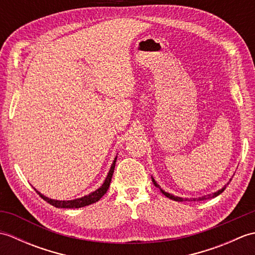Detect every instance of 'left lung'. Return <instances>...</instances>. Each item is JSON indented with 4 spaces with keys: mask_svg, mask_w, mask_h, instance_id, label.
I'll return each instance as SVG.
<instances>
[{
    "mask_svg": "<svg viewBox=\"0 0 255 255\" xmlns=\"http://www.w3.org/2000/svg\"><path fill=\"white\" fill-rule=\"evenodd\" d=\"M230 181H231V180H230ZM152 182H153V184H154V185H155L156 187H159V188H160V191L162 192V194H163L164 196H166L167 198H170V199L175 200V202H184V200H187V198H183V197L174 196V195H172V194H170V193H167V192L163 191V189H162V188L159 186V184L156 183V181L154 180L153 177H152ZM228 184H229V183H227V185H228ZM227 185H225L223 188L219 189V191H217V192H215V193H211V194H208V195H206V196H203V197H199V198H198V200H205V199H210V198L217 197L218 195H220L221 193H223V192L225 191L226 187H227ZM193 199H196V198H193Z\"/></svg>",
    "mask_w": 255,
    "mask_h": 255,
    "instance_id": "obj_1",
    "label": "left lung"
}]
</instances>
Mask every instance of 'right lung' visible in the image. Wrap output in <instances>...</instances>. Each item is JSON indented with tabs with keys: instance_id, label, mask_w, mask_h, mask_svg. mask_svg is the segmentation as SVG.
<instances>
[{
	"instance_id": "right-lung-1",
	"label": "right lung",
	"mask_w": 255,
	"mask_h": 255,
	"mask_svg": "<svg viewBox=\"0 0 255 255\" xmlns=\"http://www.w3.org/2000/svg\"><path fill=\"white\" fill-rule=\"evenodd\" d=\"M116 160H117V155L115 156V159H114L113 163L111 165V169H110V171H108L105 181L103 182L101 187L97 188L96 191L90 193L89 195H85V196H83V197L75 198V199H71V200H58V199H51L49 197L45 196V195H42L40 192H38L36 188H35V191L42 199H45L47 203H49L50 205L55 206V207H57V208H81V207H84V206H89L91 204H94L96 202H99V200L103 196H104L105 193L107 192L108 187H110L114 169H115Z\"/></svg>"
}]
</instances>
